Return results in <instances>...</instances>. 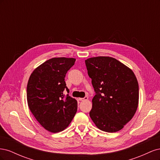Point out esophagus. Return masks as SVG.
Instances as JSON below:
<instances>
[{"instance_id": "34e87169", "label": "esophagus", "mask_w": 160, "mask_h": 160, "mask_svg": "<svg viewBox=\"0 0 160 160\" xmlns=\"http://www.w3.org/2000/svg\"><path fill=\"white\" fill-rule=\"evenodd\" d=\"M88 99V97H85L84 98H79V101H87Z\"/></svg>"}]
</instances>
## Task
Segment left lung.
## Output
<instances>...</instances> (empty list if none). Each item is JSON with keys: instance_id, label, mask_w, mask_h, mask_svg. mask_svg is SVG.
Here are the masks:
<instances>
[{"instance_id": "obj_1", "label": "left lung", "mask_w": 160, "mask_h": 160, "mask_svg": "<svg viewBox=\"0 0 160 160\" xmlns=\"http://www.w3.org/2000/svg\"><path fill=\"white\" fill-rule=\"evenodd\" d=\"M95 91L89 115L97 128L118 132L133 118L139 103V85L133 71L115 58L96 57L85 60Z\"/></svg>"}]
</instances>
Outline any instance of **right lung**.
Returning a JSON list of instances; mask_svg holds the SVG:
<instances>
[{
    "label": "right lung",
    "mask_w": 160,
    "mask_h": 160,
    "mask_svg": "<svg viewBox=\"0 0 160 160\" xmlns=\"http://www.w3.org/2000/svg\"><path fill=\"white\" fill-rule=\"evenodd\" d=\"M74 58L55 57L46 61L32 71L27 83L28 106L42 126L52 133L65 129L77 110V101L69 93L66 73L75 64Z\"/></svg>",
    "instance_id": "right-lung-1"
}]
</instances>
